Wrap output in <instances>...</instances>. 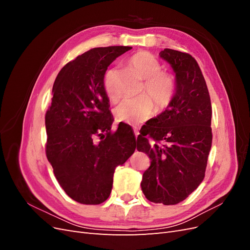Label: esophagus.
Here are the masks:
<instances>
[{
  "instance_id": "obj_1",
  "label": "esophagus",
  "mask_w": 250,
  "mask_h": 250,
  "mask_svg": "<svg viewBox=\"0 0 250 250\" xmlns=\"http://www.w3.org/2000/svg\"><path fill=\"white\" fill-rule=\"evenodd\" d=\"M133 132H134V135H135V139H138V137H139V134H140V132H139V130L137 129V128H133Z\"/></svg>"
}]
</instances>
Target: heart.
Listing matches in <instances>:
<instances>
[{
	"mask_svg": "<svg viewBox=\"0 0 250 250\" xmlns=\"http://www.w3.org/2000/svg\"><path fill=\"white\" fill-rule=\"evenodd\" d=\"M129 62L140 76L145 79L142 89L143 96L123 101L116 108L115 116L119 122L137 125L152 116L154 104L160 111L169 106L175 94V79L172 74L162 71L161 62L147 51L137 52L130 57ZM117 74V67L110 66L103 75L104 92L111 102L119 99Z\"/></svg>",
	"mask_w": 250,
	"mask_h": 250,
	"instance_id": "1",
	"label": "heart"
}]
</instances>
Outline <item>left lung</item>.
I'll return each instance as SVG.
<instances>
[{
	"label": "left lung",
	"mask_w": 250,
	"mask_h": 250,
	"mask_svg": "<svg viewBox=\"0 0 250 250\" xmlns=\"http://www.w3.org/2000/svg\"><path fill=\"white\" fill-rule=\"evenodd\" d=\"M160 56L175 73V94L164 112L144 125L137 149L151 161L142 191L154 203L173 206L202 183L211 147V104L206 80L195 58L165 49Z\"/></svg>",
	"instance_id": "1"
}]
</instances>
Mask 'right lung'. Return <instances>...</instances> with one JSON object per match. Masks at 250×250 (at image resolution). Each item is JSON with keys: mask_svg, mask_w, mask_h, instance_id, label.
Listing matches in <instances>:
<instances>
[{"mask_svg": "<svg viewBox=\"0 0 250 250\" xmlns=\"http://www.w3.org/2000/svg\"><path fill=\"white\" fill-rule=\"evenodd\" d=\"M131 47L94 48L58 73L46 112V154L58 184L82 204H100L111 192L113 172L134 152L130 128L112 132L109 100L103 88L108 65ZM98 137L96 142L94 138Z\"/></svg>", "mask_w": 250, "mask_h": 250, "instance_id": "1", "label": "right lung"}]
</instances>
